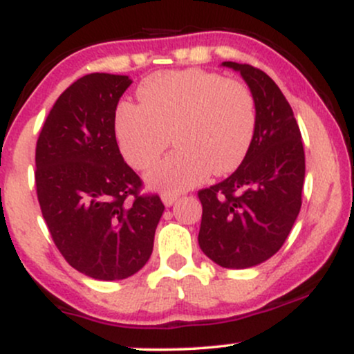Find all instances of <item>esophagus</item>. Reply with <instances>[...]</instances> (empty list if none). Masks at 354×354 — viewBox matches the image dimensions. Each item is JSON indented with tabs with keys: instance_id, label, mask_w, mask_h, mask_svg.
I'll return each mask as SVG.
<instances>
[{
	"instance_id": "esophagus-1",
	"label": "esophagus",
	"mask_w": 354,
	"mask_h": 354,
	"mask_svg": "<svg viewBox=\"0 0 354 354\" xmlns=\"http://www.w3.org/2000/svg\"><path fill=\"white\" fill-rule=\"evenodd\" d=\"M178 194H173V193H163L161 194V201L165 203V206H173L174 203L178 201Z\"/></svg>"
}]
</instances>
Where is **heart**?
I'll return each mask as SVG.
<instances>
[{"instance_id":"b5f03b06","label":"heart","mask_w":354,"mask_h":354,"mask_svg":"<svg viewBox=\"0 0 354 354\" xmlns=\"http://www.w3.org/2000/svg\"><path fill=\"white\" fill-rule=\"evenodd\" d=\"M141 103L124 101L116 109L115 133L124 160L135 169L149 168L168 148L178 146L146 176L149 186L180 193L225 174L241 163L254 135L256 108L243 83L201 70L149 76L138 88Z\"/></svg>"}]
</instances>
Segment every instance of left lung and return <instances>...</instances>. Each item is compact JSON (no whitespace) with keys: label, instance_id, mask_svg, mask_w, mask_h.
Here are the masks:
<instances>
[{"label":"left lung","instance_id":"8db88e82","mask_svg":"<svg viewBox=\"0 0 354 354\" xmlns=\"http://www.w3.org/2000/svg\"><path fill=\"white\" fill-rule=\"evenodd\" d=\"M256 108L245 160L225 181L198 193L203 216L198 243L211 261L245 270L279 251L293 228L304 183V149L293 109L265 71L233 61Z\"/></svg>","mask_w":354,"mask_h":354}]
</instances>
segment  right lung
I'll return each instance as SVG.
<instances>
[{"label": "right lung", "instance_id": "1", "mask_svg": "<svg viewBox=\"0 0 354 354\" xmlns=\"http://www.w3.org/2000/svg\"><path fill=\"white\" fill-rule=\"evenodd\" d=\"M133 81L93 73L64 89L36 143V193L59 253L101 281L133 276L153 253L165 206L140 196V176L115 135L118 101Z\"/></svg>", "mask_w": 354, "mask_h": 354}]
</instances>
